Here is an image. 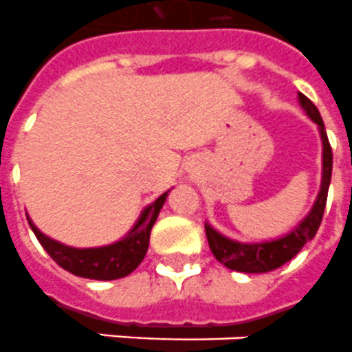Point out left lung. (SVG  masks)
I'll list each match as a JSON object with an SVG mask.
<instances>
[{"label":"left lung","instance_id":"8db88e82","mask_svg":"<svg viewBox=\"0 0 352 352\" xmlns=\"http://www.w3.org/2000/svg\"><path fill=\"white\" fill-rule=\"evenodd\" d=\"M299 103L304 112L311 118L318 125L322 140V181L320 190H318L317 200L313 204V208L299 226L292 229L288 234L270 241H254V243H243V241H236L227 238L221 232H218L212 226L206 221V236H208L209 249L214 254V258L226 265L227 268L236 272H245V274H265L272 272L276 268L283 267L285 263L290 261L300 252L304 245L313 240V236L317 234L318 227H320L322 217H324V209H326L327 190H329V182H331V171H333V152L331 144L327 141L326 126L320 118L318 109L313 105L309 98H306L302 93H299Z\"/></svg>","mask_w":352,"mask_h":352}]
</instances>
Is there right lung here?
I'll list each match as a JSON object with an SVG mask.
<instances>
[{"instance_id":"add662e5","label":"right lung","mask_w":352,"mask_h":352,"mask_svg":"<svg viewBox=\"0 0 352 352\" xmlns=\"http://www.w3.org/2000/svg\"><path fill=\"white\" fill-rule=\"evenodd\" d=\"M168 193H170V190L162 193L157 200H153L150 206H146L141 211L140 218L132 226L131 231L126 232L121 240L111 245H103V247H91V249L69 247V245H64L57 240H52L50 236L43 234L28 214H26V218H28V223H30L34 234L43 245V249L64 270L71 272L73 276L85 277V279L112 281V279H121V277L129 276L131 272L140 267L144 254L148 250L150 231L157 220L159 211L166 202Z\"/></svg>"}]
</instances>
